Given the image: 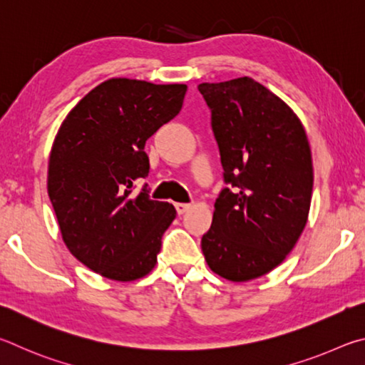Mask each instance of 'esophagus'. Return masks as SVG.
Instances as JSON below:
<instances>
[{"mask_svg":"<svg viewBox=\"0 0 365 365\" xmlns=\"http://www.w3.org/2000/svg\"><path fill=\"white\" fill-rule=\"evenodd\" d=\"M175 207H176V212H178V215H182V213H186L187 210L190 208L189 203H175Z\"/></svg>","mask_w":365,"mask_h":365,"instance_id":"34e87169","label":"esophagus"}]
</instances>
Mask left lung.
<instances>
[{"label":"left lung","mask_w":365,"mask_h":365,"mask_svg":"<svg viewBox=\"0 0 365 365\" xmlns=\"http://www.w3.org/2000/svg\"><path fill=\"white\" fill-rule=\"evenodd\" d=\"M222 179L202 237L210 269L232 282L264 276L285 259L308 221L312 160L295 112L248 76L202 83Z\"/></svg>","instance_id":"8db88e82"}]
</instances>
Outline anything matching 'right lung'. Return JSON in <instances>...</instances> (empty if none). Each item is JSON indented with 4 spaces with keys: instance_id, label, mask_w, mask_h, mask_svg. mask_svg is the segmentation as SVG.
Instances as JSON below:
<instances>
[{
    "instance_id": "1",
    "label": "right lung",
    "mask_w": 365,
    "mask_h": 365,
    "mask_svg": "<svg viewBox=\"0 0 365 365\" xmlns=\"http://www.w3.org/2000/svg\"><path fill=\"white\" fill-rule=\"evenodd\" d=\"M186 85L112 78L76 104L54 139L48 194L73 257L107 279L130 282L157 263L162 235L176 218L150 200L138 179L149 175L145 140L175 118Z\"/></svg>"
}]
</instances>
